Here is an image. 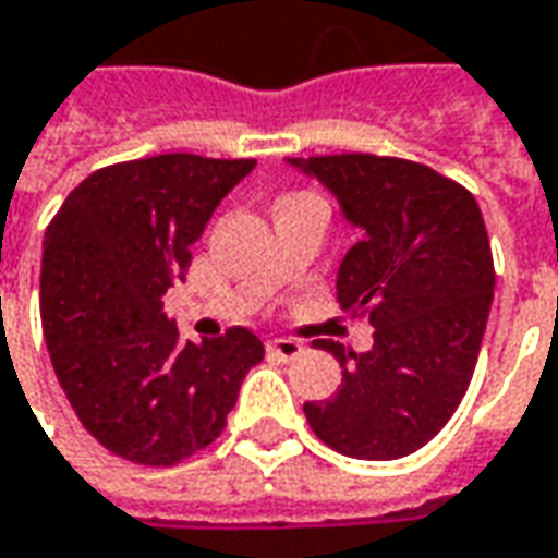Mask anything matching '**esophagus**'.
Returning a JSON list of instances; mask_svg holds the SVG:
<instances>
[{
    "instance_id": "obj_1",
    "label": "esophagus",
    "mask_w": 558,
    "mask_h": 558,
    "mask_svg": "<svg viewBox=\"0 0 558 558\" xmlns=\"http://www.w3.org/2000/svg\"><path fill=\"white\" fill-rule=\"evenodd\" d=\"M268 351L287 363V360L302 357V351H305V348H302V342H295V339H271V342H268Z\"/></svg>"
}]
</instances>
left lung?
Instances as JSON below:
<instances>
[{
	"label": "left lung",
	"instance_id": "8db88e82",
	"mask_svg": "<svg viewBox=\"0 0 558 558\" xmlns=\"http://www.w3.org/2000/svg\"><path fill=\"white\" fill-rule=\"evenodd\" d=\"M317 177L363 234L344 253L336 295L366 314V354L324 342L342 363L329 400L305 403L329 449L393 461L422 449L468 393L495 295V265L480 204L427 165L366 151L290 158Z\"/></svg>",
	"mask_w": 558,
	"mask_h": 558
}]
</instances>
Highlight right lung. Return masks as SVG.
Wrapping results in <instances>:
<instances>
[{"label":"right lung","mask_w":558,"mask_h":558,"mask_svg":"<svg viewBox=\"0 0 558 558\" xmlns=\"http://www.w3.org/2000/svg\"><path fill=\"white\" fill-rule=\"evenodd\" d=\"M253 158L189 151L90 173L41 244V329L57 381L90 437L134 464L170 468L210 446L244 375L265 357L247 327L183 342L165 293Z\"/></svg>","instance_id":"add662e5"}]
</instances>
